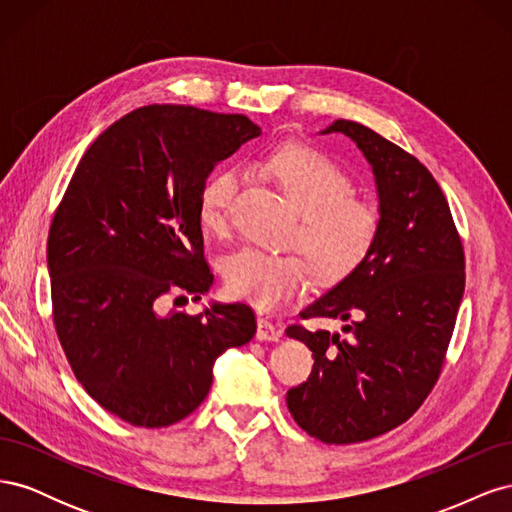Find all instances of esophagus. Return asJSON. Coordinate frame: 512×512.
Listing matches in <instances>:
<instances>
[{
	"mask_svg": "<svg viewBox=\"0 0 512 512\" xmlns=\"http://www.w3.org/2000/svg\"><path fill=\"white\" fill-rule=\"evenodd\" d=\"M256 337L260 342H277L282 337V331L277 329V324L267 318V316H258V327H256Z\"/></svg>",
	"mask_w": 512,
	"mask_h": 512,
	"instance_id": "esophagus-1",
	"label": "esophagus"
}]
</instances>
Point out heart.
<instances>
[{
    "label": "heart",
    "mask_w": 512,
    "mask_h": 512,
    "mask_svg": "<svg viewBox=\"0 0 512 512\" xmlns=\"http://www.w3.org/2000/svg\"><path fill=\"white\" fill-rule=\"evenodd\" d=\"M260 168L301 209L294 252H265L247 247L228 260L226 286L235 297L260 309H275L312 284L337 282L369 258L378 241L382 213L374 200L356 196L348 170L316 147L288 143L267 153ZM237 168H215L198 194V218L211 232H224L241 192Z\"/></svg>",
    "instance_id": "obj_1"
}]
</instances>
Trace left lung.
I'll return each instance as SVG.
<instances>
[{"instance_id": "obj_1", "label": "left lung", "mask_w": 512, "mask_h": 512, "mask_svg": "<svg viewBox=\"0 0 512 512\" xmlns=\"http://www.w3.org/2000/svg\"><path fill=\"white\" fill-rule=\"evenodd\" d=\"M374 168L382 226L369 258L299 314L342 318L344 335L286 329L314 354L307 382L286 393L297 425L324 444L395 429L436 386L466 288V256L438 181L412 153L363 123L337 119Z\"/></svg>"}]
</instances>
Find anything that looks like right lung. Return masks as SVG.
<instances>
[{
  "label": "right lung",
  "instance_id": "1",
  "mask_svg": "<svg viewBox=\"0 0 512 512\" xmlns=\"http://www.w3.org/2000/svg\"><path fill=\"white\" fill-rule=\"evenodd\" d=\"M258 134L245 115L141 106L89 145L55 209L46 260L59 344L83 389L134 427L192 414L215 359L256 333L247 303L160 307L168 294L200 299L213 286L198 194L213 166Z\"/></svg>",
  "mask_w": 512,
  "mask_h": 512
}]
</instances>
